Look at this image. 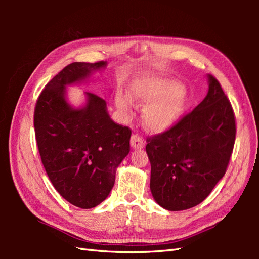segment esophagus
Wrapping results in <instances>:
<instances>
[{"instance_id":"34e87169","label":"esophagus","mask_w":259,"mask_h":259,"mask_svg":"<svg viewBox=\"0 0 259 259\" xmlns=\"http://www.w3.org/2000/svg\"><path fill=\"white\" fill-rule=\"evenodd\" d=\"M130 144L134 149H141V148H144V146H145V141L139 135H134L133 137H131Z\"/></svg>"}]
</instances>
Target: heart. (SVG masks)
<instances>
[{
	"mask_svg": "<svg viewBox=\"0 0 259 259\" xmlns=\"http://www.w3.org/2000/svg\"><path fill=\"white\" fill-rule=\"evenodd\" d=\"M131 100L147 104L142 121L152 133H164L177 124L183 117L187 104V93L177 80L159 75H147L136 79L129 87V96L122 92L115 95V106L128 112Z\"/></svg>",
	"mask_w": 259,
	"mask_h": 259,
	"instance_id": "heart-1",
	"label": "heart"
}]
</instances>
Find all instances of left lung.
<instances>
[{
  "label": "left lung",
  "mask_w": 259,
  "mask_h": 259,
  "mask_svg": "<svg viewBox=\"0 0 259 259\" xmlns=\"http://www.w3.org/2000/svg\"><path fill=\"white\" fill-rule=\"evenodd\" d=\"M205 99L166 133L148 138L150 190L159 206L186 210L208 197L229 163L236 137L232 104L208 74Z\"/></svg>",
  "instance_id": "8db88e82"
}]
</instances>
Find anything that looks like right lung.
Segmentation results:
<instances>
[{
  "mask_svg": "<svg viewBox=\"0 0 259 259\" xmlns=\"http://www.w3.org/2000/svg\"><path fill=\"white\" fill-rule=\"evenodd\" d=\"M107 61L73 62L46 85L36 101L34 129L49 179L65 200L82 209L106 199L115 171L130 151L131 130L110 118L107 101L84 92L85 103L75 108L67 100V87L82 83Z\"/></svg>",
  "mask_w": 259,
  "mask_h": 259,
  "instance_id": "obj_1",
  "label": "right lung"
}]
</instances>
